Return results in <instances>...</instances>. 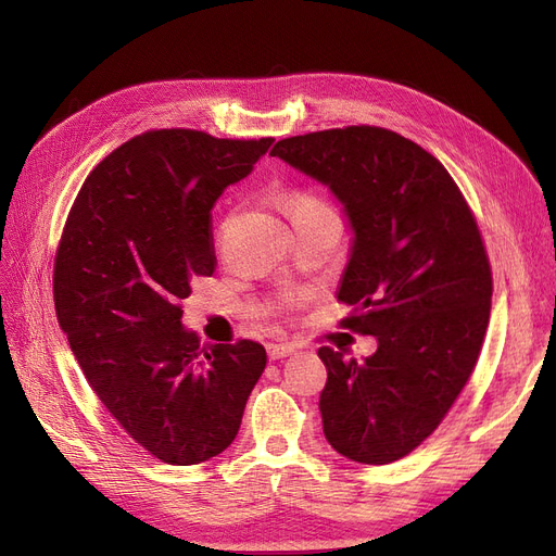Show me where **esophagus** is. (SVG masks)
<instances>
[{
	"instance_id": "34e87169",
	"label": "esophagus",
	"mask_w": 556,
	"mask_h": 556,
	"mask_svg": "<svg viewBox=\"0 0 556 556\" xmlns=\"http://www.w3.org/2000/svg\"><path fill=\"white\" fill-rule=\"evenodd\" d=\"M266 352H268V359L276 362V359L290 357L292 352H294V345H290V343H268Z\"/></svg>"
}]
</instances>
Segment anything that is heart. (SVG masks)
Wrapping results in <instances>:
<instances>
[{"label":"heart","mask_w":556,"mask_h":556,"mask_svg":"<svg viewBox=\"0 0 556 556\" xmlns=\"http://www.w3.org/2000/svg\"><path fill=\"white\" fill-rule=\"evenodd\" d=\"M317 206H323V204H319L317 199L306 197V194H299V197H294V199H292V211H294V213H299V211H308V208H317Z\"/></svg>","instance_id":"1"}]
</instances>
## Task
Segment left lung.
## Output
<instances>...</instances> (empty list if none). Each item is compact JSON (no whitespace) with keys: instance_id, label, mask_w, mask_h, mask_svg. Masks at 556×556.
Segmentation results:
<instances>
[{"instance_id":"obj_1","label":"left lung","mask_w":556,"mask_h":556,"mask_svg":"<svg viewBox=\"0 0 556 556\" xmlns=\"http://www.w3.org/2000/svg\"><path fill=\"white\" fill-rule=\"evenodd\" d=\"M271 155L339 199L352 229L339 301L359 311L343 327L378 339L364 362L319 348L327 441L352 462H396L441 425L480 355L492 271L476 217L445 166L390 129L313 131Z\"/></svg>"}]
</instances>
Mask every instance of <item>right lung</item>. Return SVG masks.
I'll return each instance as SVG.
<instances>
[{
  "label": "right lung",
  "instance_id": "obj_1",
  "mask_svg": "<svg viewBox=\"0 0 556 556\" xmlns=\"http://www.w3.org/2000/svg\"><path fill=\"white\" fill-rule=\"evenodd\" d=\"M271 143L146 131L94 166L66 217L53 274L60 329L99 401L164 464L225 452L266 366L255 341L199 348L180 301L215 271L217 197Z\"/></svg>",
  "mask_w": 556,
  "mask_h": 556
}]
</instances>
